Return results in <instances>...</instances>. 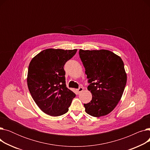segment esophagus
<instances>
[{"label":"esophagus","mask_w":150,"mask_h":150,"mask_svg":"<svg viewBox=\"0 0 150 150\" xmlns=\"http://www.w3.org/2000/svg\"><path fill=\"white\" fill-rule=\"evenodd\" d=\"M83 91V88H82V87H80L79 88H78V89H77V91H78V93L81 92Z\"/></svg>","instance_id":"34e87169"}]
</instances>
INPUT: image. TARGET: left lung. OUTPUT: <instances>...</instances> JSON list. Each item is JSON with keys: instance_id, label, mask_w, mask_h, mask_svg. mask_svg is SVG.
Instances as JSON below:
<instances>
[{"instance_id": "8db88e82", "label": "left lung", "mask_w": 150, "mask_h": 150, "mask_svg": "<svg viewBox=\"0 0 150 150\" xmlns=\"http://www.w3.org/2000/svg\"><path fill=\"white\" fill-rule=\"evenodd\" d=\"M85 68L92 100L84 104L86 112L96 117L109 114L120 100L127 76L122 58L107 50L79 51Z\"/></svg>"}]
</instances>
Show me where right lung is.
Wrapping results in <instances>:
<instances>
[{"instance_id": "1", "label": "right lung", "mask_w": 150, "mask_h": 150, "mask_svg": "<svg viewBox=\"0 0 150 150\" xmlns=\"http://www.w3.org/2000/svg\"><path fill=\"white\" fill-rule=\"evenodd\" d=\"M77 50L48 49L30 62L27 85L38 106L47 115L66 114L75 94L66 87L64 66Z\"/></svg>"}]
</instances>
